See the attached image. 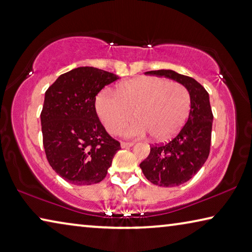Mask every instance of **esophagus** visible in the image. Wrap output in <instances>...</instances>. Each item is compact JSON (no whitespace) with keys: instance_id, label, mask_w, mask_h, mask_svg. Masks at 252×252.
<instances>
[{"instance_id":"34e87169","label":"esophagus","mask_w":252,"mask_h":252,"mask_svg":"<svg viewBox=\"0 0 252 252\" xmlns=\"http://www.w3.org/2000/svg\"><path fill=\"white\" fill-rule=\"evenodd\" d=\"M133 143L132 142H126V141H122L121 142V147L122 148H129V147H132Z\"/></svg>"}]
</instances>
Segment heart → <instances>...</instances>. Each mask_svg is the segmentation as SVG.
Instances as JSON below:
<instances>
[{"mask_svg": "<svg viewBox=\"0 0 252 252\" xmlns=\"http://www.w3.org/2000/svg\"><path fill=\"white\" fill-rule=\"evenodd\" d=\"M95 109L106 130L118 132L133 117L137 120L122 131L127 138L151 134L155 140L173 138L185 123L190 110V94L182 84L161 77L131 79L118 92L102 90Z\"/></svg>", "mask_w": 252, "mask_h": 252, "instance_id": "1", "label": "heart"}]
</instances>
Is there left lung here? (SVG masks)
<instances>
[{
	"label": "left lung",
	"instance_id": "8db88e82",
	"mask_svg": "<svg viewBox=\"0 0 252 252\" xmlns=\"http://www.w3.org/2000/svg\"><path fill=\"white\" fill-rule=\"evenodd\" d=\"M181 83L190 94V110L185 126L169 142L150 146V154L140 163L148 181L161 187H175L195 176L211 149L213 113L209 93L189 76L170 69L147 71Z\"/></svg>",
	"mask_w": 252,
	"mask_h": 252
}]
</instances>
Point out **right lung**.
Wrapping results in <instances>:
<instances>
[{
    "label": "right lung",
    "mask_w": 252,
    "mask_h": 252,
    "mask_svg": "<svg viewBox=\"0 0 252 252\" xmlns=\"http://www.w3.org/2000/svg\"><path fill=\"white\" fill-rule=\"evenodd\" d=\"M119 79L95 67L63 74L46 91L40 114L47 160L66 182L92 185L105 178L120 142L99 121L95 99L99 91Z\"/></svg>",
    "instance_id": "1"
}]
</instances>
